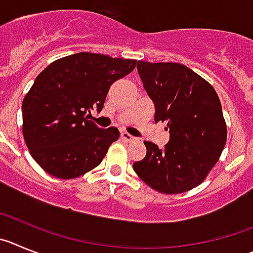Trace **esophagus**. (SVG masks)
I'll use <instances>...</instances> for the list:
<instances>
[{
	"label": "esophagus",
	"instance_id": "obj_1",
	"mask_svg": "<svg viewBox=\"0 0 253 253\" xmlns=\"http://www.w3.org/2000/svg\"><path fill=\"white\" fill-rule=\"evenodd\" d=\"M121 138H122V140L127 141V142L135 140V137H133V136H132V135H129L128 132H122V133H121Z\"/></svg>",
	"mask_w": 253,
	"mask_h": 253
}]
</instances>
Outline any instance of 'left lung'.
I'll return each instance as SVG.
<instances>
[{"mask_svg":"<svg viewBox=\"0 0 253 253\" xmlns=\"http://www.w3.org/2000/svg\"><path fill=\"white\" fill-rule=\"evenodd\" d=\"M137 72L154 102L155 122H168L170 140L164 149L145 141L146 156L133 163V170L164 194L188 192L206 179L226 145L227 126L217 92L179 63L140 60Z\"/></svg>","mask_w":253,"mask_h":253,"instance_id":"1","label":"left lung"}]
</instances>
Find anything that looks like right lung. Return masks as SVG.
<instances>
[{
    "instance_id": "right-lung-1",
    "label": "right lung",
    "mask_w": 253,
    "mask_h": 253,
    "mask_svg": "<svg viewBox=\"0 0 253 253\" xmlns=\"http://www.w3.org/2000/svg\"><path fill=\"white\" fill-rule=\"evenodd\" d=\"M137 60L77 53L55 60L34 82L22 102V132L34 160L46 172L73 179L102 163L116 127L99 128L88 113L103 110L111 85Z\"/></svg>"
}]
</instances>
